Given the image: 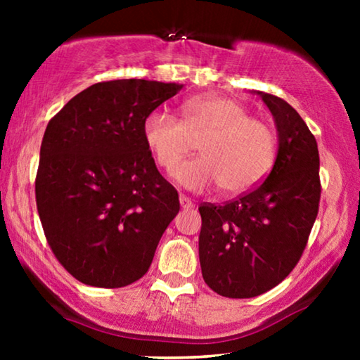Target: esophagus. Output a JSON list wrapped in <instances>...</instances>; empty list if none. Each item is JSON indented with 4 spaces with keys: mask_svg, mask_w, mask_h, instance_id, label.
I'll return each instance as SVG.
<instances>
[{
    "mask_svg": "<svg viewBox=\"0 0 360 360\" xmlns=\"http://www.w3.org/2000/svg\"><path fill=\"white\" fill-rule=\"evenodd\" d=\"M180 206H181V210H191L193 208V203H191V200L190 198H186L185 195H180Z\"/></svg>",
    "mask_w": 360,
    "mask_h": 360,
    "instance_id": "1",
    "label": "esophagus"
}]
</instances>
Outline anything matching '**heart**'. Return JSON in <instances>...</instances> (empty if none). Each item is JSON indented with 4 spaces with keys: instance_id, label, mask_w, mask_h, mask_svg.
<instances>
[{
    "instance_id": "b5f03b06",
    "label": "heart",
    "mask_w": 360,
    "mask_h": 360,
    "mask_svg": "<svg viewBox=\"0 0 360 360\" xmlns=\"http://www.w3.org/2000/svg\"><path fill=\"white\" fill-rule=\"evenodd\" d=\"M142 134L157 164L172 170L202 139V155L174 170V180L188 190L221 185L228 195L252 190L272 169L275 136L265 122L250 117L243 103L223 95H200L181 105V121L164 111L147 115Z\"/></svg>"
}]
</instances>
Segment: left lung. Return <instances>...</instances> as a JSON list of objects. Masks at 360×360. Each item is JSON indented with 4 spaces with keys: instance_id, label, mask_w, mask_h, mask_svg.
I'll use <instances>...</instances> for the list:
<instances>
[{
    "instance_id": "8db88e82",
    "label": "left lung",
    "mask_w": 360,
    "mask_h": 360,
    "mask_svg": "<svg viewBox=\"0 0 360 360\" xmlns=\"http://www.w3.org/2000/svg\"><path fill=\"white\" fill-rule=\"evenodd\" d=\"M272 112L277 157L262 184L223 206L201 205L200 265L206 285L252 298L292 272L318 214L319 154L302 116L282 98L254 91Z\"/></svg>"
}]
</instances>
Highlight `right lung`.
<instances>
[{"label": "right lung", "instance_id": "obj_1", "mask_svg": "<svg viewBox=\"0 0 360 360\" xmlns=\"http://www.w3.org/2000/svg\"><path fill=\"white\" fill-rule=\"evenodd\" d=\"M141 78L95 83L49 121L36 203L52 252L82 283L120 288L149 270L180 210L142 126L181 90Z\"/></svg>", "mask_w": 360, "mask_h": 360}]
</instances>
